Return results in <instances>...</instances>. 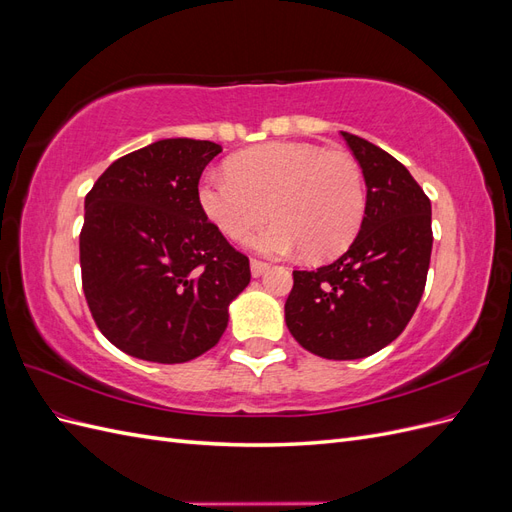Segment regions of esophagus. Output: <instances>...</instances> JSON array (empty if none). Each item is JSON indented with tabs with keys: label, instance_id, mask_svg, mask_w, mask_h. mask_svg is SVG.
Instances as JSON below:
<instances>
[{
	"label": "esophagus",
	"instance_id": "34e87169",
	"mask_svg": "<svg viewBox=\"0 0 512 512\" xmlns=\"http://www.w3.org/2000/svg\"><path fill=\"white\" fill-rule=\"evenodd\" d=\"M267 269H269V262L252 258V275H254V277H260Z\"/></svg>",
	"mask_w": 512,
	"mask_h": 512
}]
</instances>
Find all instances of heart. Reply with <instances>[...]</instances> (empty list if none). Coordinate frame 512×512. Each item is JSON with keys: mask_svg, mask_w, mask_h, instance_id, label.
<instances>
[{"mask_svg": "<svg viewBox=\"0 0 512 512\" xmlns=\"http://www.w3.org/2000/svg\"><path fill=\"white\" fill-rule=\"evenodd\" d=\"M196 200L232 241L250 239L271 213L275 222L254 239L262 254L303 250L309 260H327L359 235L367 192L348 153L282 141L237 153L228 173L200 177Z\"/></svg>", "mask_w": 512, "mask_h": 512, "instance_id": "1", "label": "heart"}]
</instances>
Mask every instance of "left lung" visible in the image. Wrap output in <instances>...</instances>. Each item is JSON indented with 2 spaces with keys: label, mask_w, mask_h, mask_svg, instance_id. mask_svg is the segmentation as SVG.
I'll list each match as a JSON object with an SVG mask.
<instances>
[{
  "label": "left lung",
  "mask_w": 512,
  "mask_h": 512,
  "mask_svg": "<svg viewBox=\"0 0 512 512\" xmlns=\"http://www.w3.org/2000/svg\"><path fill=\"white\" fill-rule=\"evenodd\" d=\"M359 162L367 207L359 235L331 265L292 271L286 327L312 354L352 361L401 335L423 297L431 258V203L391 153L342 132Z\"/></svg>",
  "instance_id": "obj_1"
}]
</instances>
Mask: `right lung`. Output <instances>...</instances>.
<instances>
[{"mask_svg": "<svg viewBox=\"0 0 512 512\" xmlns=\"http://www.w3.org/2000/svg\"><path fill=\"white\" fill-rule=\"evenodd\" d=\"M211 141L164 138L115 160L85 196L83 292L102 335L136 359L188 363L226 331L250 284L237 252L196 200Z\"/></svg>", "mask_w": 512, "mask_h": 512, "instance_id": "obj_1", "label": "right lung"}]
</instances>
